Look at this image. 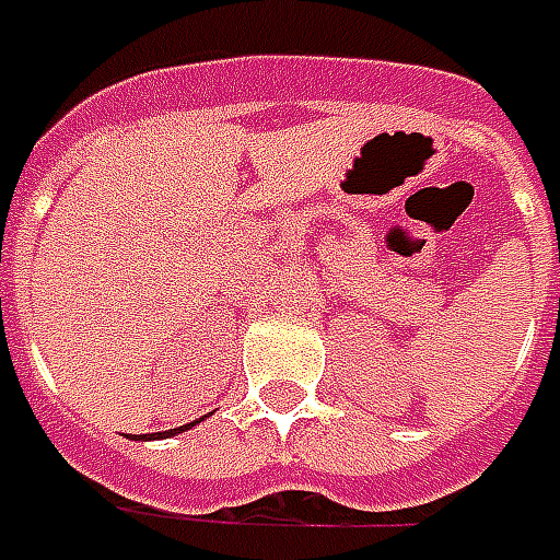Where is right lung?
<instances>
[{
    "instance_id": "right-lung-1",
    "label": "right lung",
    "mask_w": 560,
    "mask_h": 560,
    "mask_svg": "<svg viewBox=\"0 0 560 560\" xmlns=\"http://www.w3.org/2000/svg\"><path fill=\"white\" fill-rule=\"evenodd\" d=\"M205 419V416H201ZM201 419H196V422H189V425H180V428H172V431H156V434H132V438L138 440H156V438H174V434H184V431H189L192 425H198Z\"/></svg>"
}]
</instances>
